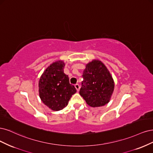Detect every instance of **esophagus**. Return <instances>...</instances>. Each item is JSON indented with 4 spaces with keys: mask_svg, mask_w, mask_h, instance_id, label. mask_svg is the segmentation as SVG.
I'll list each match as a JSON object with an SVG mask.
<instances>
[{
    "mask_svg": "<svg viewBox=\"0 0 153 153\" xmlns=\"http://www.w3.org/2000/svg\"><path fill=\"white\" fill-rule=\"evenodd\" d=\"M75 88H76L77 91H79V88H80L79 85V84H76V85H75Z\"/></svg>",
    "mask_w": 153,
    "mask_h": 153,
    "instance_id": "34e87169",
    "label": "esophagus"
}]
</instances>
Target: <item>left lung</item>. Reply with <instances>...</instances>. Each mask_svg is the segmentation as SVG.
<instances>
[{
	"label": "left lung",
	"instance_id": "left-lung-1",
	"mask_svg": "<svg viewBox=\"0 0 153 153\" xmlns=\"http://www.w3.org/2000/svg\"><path fill=\"white\" fill-rule=\"evenodd\" d=\"M80 95L92 107L105 105L109 102L114 90V79L101 61L93 60L83 71Z\"/></svg>",
	"mask_w": 153,
	"mask_h": 153
}]
</instances>
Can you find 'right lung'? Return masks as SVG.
Instances as JSON below:
<instances>
[{
    "mask_svg": "<svg viewBox=\"0 0 153 153\" xmlns=\"http://www.w3.org/2000/svg\"><path fill=\"white\" fill-rule=\"evenodd\" d=\"M65 63L57 60L44 71L39 81V94L41 100L50 109L58 111L68 103L76 88L71 85L67 75L63 72Z\"/></svg>",
    "mask_w": 153,
    "mask_h": 153,
    "instance_id": "add662e5",
    "label": "right lung"
}]
</instances>
